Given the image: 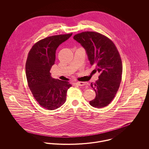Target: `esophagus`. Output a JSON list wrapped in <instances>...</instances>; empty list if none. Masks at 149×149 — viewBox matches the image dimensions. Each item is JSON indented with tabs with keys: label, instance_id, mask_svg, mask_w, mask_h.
<instances>
[{
	"label": "esophagus",
	"instance_id": "esophagus-1",
	"mask_svg": "<svg viewBox=\"0 0 149 149\" xmlns=\"http://www.w3.org/2000/svg\"><path fill=\"white\" fill-rule=\"evenodd\" d=\"M77 84L79 86H85L88 85V83L87 82H82V81H78L77 82Z\"/></svg>",
	"mask_w": 149,
	"mask_h": 149
}]
</instances>
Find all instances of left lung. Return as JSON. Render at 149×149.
Instances as JSON below:
<instances>
[{
    "label": "left lung",
    "instance_id": "8db88e82",
    "mask_svg": "<svg viewBox=\"0 0 149 149\" xmlns=\"http://www.w3.org/2000/svg\"><path fill=\"white\" fill-rule=\"evenodd\" d=\"M73 38L84 47L90 64L100 73L98 80L91 83L96 97L89 104L97 108L107 106L115 97L122 80L123 66L119 53L109 38L97 32H82Z\"/></svg>",
    "mask_w": 149,
    "mask_h": 149
}]
</instances>
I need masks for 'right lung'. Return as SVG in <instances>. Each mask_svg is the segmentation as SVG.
<instances>
[{
	"mask_svg": "<svg viewBox=\"0 0 149 149\" xmlns=\"http://www.w3.org/2000/svg\"><path fill=\"white\" fill-rule=\"evenodd\" d=\"M72 33L46 37L36 43L29 52L26 75L29 87L36 101L45 109L54 110L66 102L68 81L53 79L50 70L54 64L56 52Z\"/></svg>",
	"mask_w": 149,
	"mask_h": 149,
	"instance_id": "1",
	"label": "right lung"
}]
</instances>
